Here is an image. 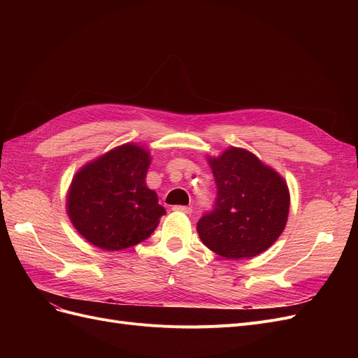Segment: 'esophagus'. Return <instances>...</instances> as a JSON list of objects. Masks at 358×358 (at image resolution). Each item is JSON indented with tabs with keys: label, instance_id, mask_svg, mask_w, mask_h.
<instances>
[{
	"label": "esophagus",
	"instance_id": "esophagus-1",
	"mask_svg": "<svg viewBox=\"0 0 358 358\" xmlns=\"http://www.w3.org/2000/svg\"><path fill=\"white\" fill-rule=\"evenodd\" d=\"M173 210L176 212H182V213H192V208H189V206H173Z\"/></svg>",
	"mask_w": 358,
	"mask_h": 358
}]
</instances>
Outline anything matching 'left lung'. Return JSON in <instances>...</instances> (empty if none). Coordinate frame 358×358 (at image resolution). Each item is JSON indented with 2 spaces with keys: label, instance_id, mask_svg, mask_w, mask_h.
Wrapping results in <instances>:
<instances>
[{
  "label": "left lung",
  "instance_id": "8db88e82",
  "mask_svg": "<svg viewBox=\"0 0 358 358\" xmlns=\"http://www.w3.org/2000/svg\"><path fill=\"white\" fill-rule=\"evenodd\" d=\"M209 164L216 183L212 210L197 222L201 242L224 258H252L284 231L289 192L285 180L245 149L230 148Z\"/></svg>",
  "mask_w": 358,
  "mask_h": 358
}]
</instances>
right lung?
<instances>
[{"instance_id":"add662e5","label":"right lung","mask_w":358,"mask_h":358,"mask_svg":"<svg viewBox=\"0 0 358 358\" xmlns=\"http://www.w3.org/2000/svg\"><path fill=\"white\" fill-rule=\"evenodd\" d=\"M149 152L122 145L86 164L74 176L67 199L70 220L86 241L119 251L146 241L166 213L145 183Z\"/></svg>"}]
</instances>
